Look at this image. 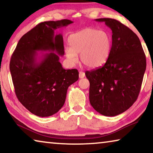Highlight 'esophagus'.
Listing matches in <instances>:
<instances>
[{
	"label": "esophagus",
	"mask_w": 153,
	"mask_h": 153,
	"mask_svg": "<svg viewBox=\"0 0 153 153\" xmlns=\"http://www.w3.org/2000/svg\"><path fill=\"white\" fill-rule=\"evenodd\" d=\"M85 77V73L83 71H79V78H84Z\"/></svg>",
	"instance_id": "1"
}]
</instances>
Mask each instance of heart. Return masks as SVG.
Wrapping results in <instances>:
<instances>
[{
    "instance_id": "obj_1",
    "label": "heart",
    "mask_w": 153,
    "mask_h": 153,
    "mask_svg": "<svg viewBox=\"0 0 153 153\" xmlns=\"http://www.w3.org/2000/svg\"><path fill=\"white\" fill-rule=\"evenodd\" d=\"M69 44L70 46L65 48V53L69 63H76L77 55L79 54L83 64L90 68H97L108 60L112 40L105 31L86 27L69 36Z\"/></svg>"
}]
</instances>
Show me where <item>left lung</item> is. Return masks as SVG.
I'll list each match as a JSON object with an SVG mask.
<instances>
[{"instance_id": "left-lung-1", "label": "left lung", "mask_w": 153, "mask_h": 153, "mask_svg": "<svg viewBox=\"0 0 153 153\" xmlns=\"http://www.w3.org/2000/svg\"><path fill=\"white\" fill-rule=\"evenodd\" d=\"M112 30V47L102 67L86 76L90 82V105L97 112L113 117L128 110L140 91L146 71V56L135 33L117 20L100 18Z\"/></svg>"}]
</instances>
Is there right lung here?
<instances>
[{
    "label": "right lung",
    "instance_id": "right-lung-1",
    "mask_svg": "<svg viewBox=\"0 0 153 153\" xmlns=\"http://www.w3.org/2000/svg\"><path fill=\"white\" fill-rule=\"evenodd\" d=\"M69 19L42 22L20 38L10 61V71L19 102L38 117H49L63 107L69 86L77 81L76 69H65L63 38L55 33ZM38 51H48L38 53Z\"/></svg>",
    "mask_w": 153,
    "mask_h": 153
}]
</instances>
